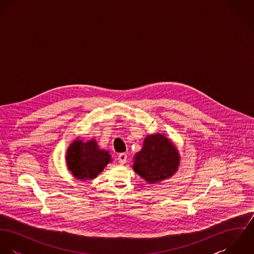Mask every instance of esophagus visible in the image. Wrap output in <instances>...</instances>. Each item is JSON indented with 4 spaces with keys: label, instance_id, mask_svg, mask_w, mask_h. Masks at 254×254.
Here are the masks:
<instances>
[{
    "label": "esophagus",
    "instance_id": "obj_1",
    "mask_svg": "<svg viewBox=\"0 0 254 254\" xmlns=\"http://www.w3.org/2000/svg\"><path fill=\"white\" fill-rule=\"evenodd\" d=\"M117 159H118V162H119L120 164H124V163L126 162V160H127V154H126L125 152L119 153Z\"/></svg>",
    "mask_w": 254,
    "mask_h": 254
}]
</instances>
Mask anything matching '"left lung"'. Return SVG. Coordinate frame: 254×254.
Here are the masks:
<instances>
[{
  "mask_svg": "<svg viewBox=\"0 0 254 254\" xmlns=\"http://www.w3.org/2000/svg\"><path fill=\"white\" fill-rule=\"evenodd\" d=\"M180 154L175 145L162 134L146 136L142 149L135 154L133 169L148 184L171 178L178 170Z\"/></svg>",
  "mask_w": 254,
  "mask_h": 254,
  "instance_id": "obj_1",
  "label": "left lung"
}]
</instances>
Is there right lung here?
<instances>
[{
  "mask_svg": "<svg viewBox=\"0 0 254 254\" xmlns=\"http://www.w3.org/2000/svg\"><path fill=\"white\" fill-rule=\"evenodd\" d=\"M66 162L75 178L86 181L95 179L105 169L111 162V155L94 139L87 142L76 139L67 148Z\"/></svg>",
  "mask_w": 254,
  "mask_h": 254,
  "instance_id": "1",
  "label": "right lung"
}]
</instances>
